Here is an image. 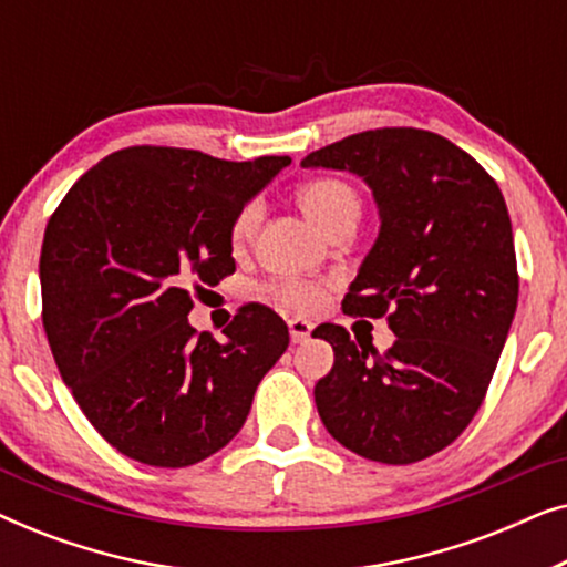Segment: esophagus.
Listing matches in <instances>:
<instances>
[{
  "label": "esophagus",
  "mask_w": 567,
  "mask_h": 567,
  "mask_svg": "<svg viewBox=\"0 0 567 567\" xmlns=\"http://www.w3.org/2000/svg\"><path fill=\"white\" fill-rule=\"evenodd\" d=\"M312 330H315L312 322L299 320V317L289 320V332H291L293 343H305V340H309V336H312Z\"/></svg>",
  "instance_id": "esophagus-1"
}]
</instances>
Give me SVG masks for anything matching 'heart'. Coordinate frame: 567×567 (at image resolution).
<instances>
[{
  "label": "heart",
  "mask_w": 567,
  "mask_h": 567,
  "mask_svg": "<svg viewBox=\"0 0 567 567\" xmlns=\"http://www.w3.org/2000/svg\"><path fill=\"white\" fill-rule=\"evenodd\" d=\"M299 204L317 227L330 231L343 221H355L361 214V200L351 185L338 177H317L299 188ZM260 219V206L247 204L237 212L229 227V239L235 247H243L252 237ZM270 297L286 312H312L322 301V286L307 281H284L268 289Z\"/></svg>",
  "instance_id": "b5f03b06"
}]
</instances>
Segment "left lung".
<instances>
[{
	"mask_svg": "<svg viewBox=\"0 0 567 567\" xmlns=\"http://www.w3.org/2000/svg\"><path fill=\"white\" fill-rule=\"evenodd\" d=\"M301 167L348 169L374 193L379 237L343 312L386 317V353L324 324L336 351L315 384L324 429L371 462L441 452L483 405L518 301L514 231L498 183L467 152L423 128L340 138Z\"/></svg>",
	"mask_w": 567,
	"mask_h": 567,
	"instance_id": "1",
	"label": "left lung"
}]
</instances>
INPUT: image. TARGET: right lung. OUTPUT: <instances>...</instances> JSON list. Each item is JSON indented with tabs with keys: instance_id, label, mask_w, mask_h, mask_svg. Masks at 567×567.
<instances>
[{
	"instance_id": "right-lung-1",
	"label": "right lung",
	"mask_w": 567,
	"mask_h": 567,
	"mask_svg": "<svg viewBox=\"0 0 567 567\" xmlns=\"http://www.w3.org/2000/svg\"><path fill=\"white\" fill-rule=\"evenodd\" d=\"M289 157L227 162L175 146L107 154L72 185L41 250L43 328L76 405L107 444L152 467L227 446L289 348L247 305L219 343L190 328L193 291L235 274L229 227Z\"/></svg>"
}]
</instances>
